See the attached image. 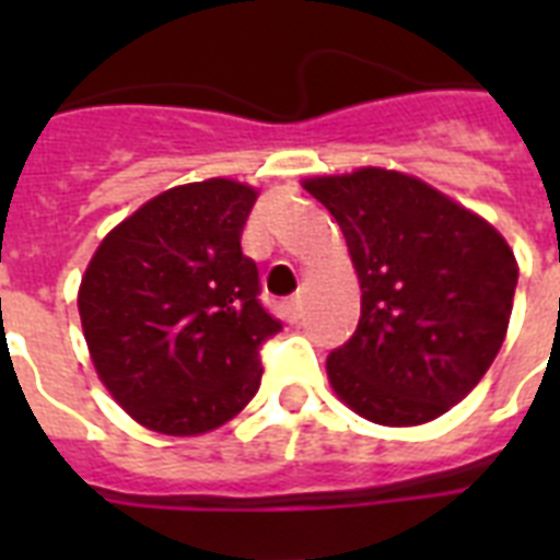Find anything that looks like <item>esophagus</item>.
<instances>
[{
  "mask_svg": "<svg viewBox=\"0 0 560 560\" xmlns=\"http://www.w3.org/2000/svg\"><path fill=\"white\" fill-rule=\"evenodd\" d=\"M302 311H305V299L302 296H293L284 302V314H288L290 323H299V319H302Z\"/></svg>",
  "mask_w": 560,
  "mask_h": 560,
  "instance_id": "obj_1",
  "label": "esophagus"
}]
</instances>
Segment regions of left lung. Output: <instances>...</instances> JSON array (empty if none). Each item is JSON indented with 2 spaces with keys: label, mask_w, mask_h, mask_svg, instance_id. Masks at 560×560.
<instances>
[{
  "label": "left lung",
  "mask_w": 560,
  "mask_h": 560,
  "mask_svg": "<svg viewBox=\"0 0 560 560\" xmlns=\"http://www.w3.org/2000/svg\"><path fill=\"white\" fill-rule=\"evenodd\" d=\"M340 223L360 323L325 363L334 395L383 427H416L468 395L503 346L517 258L477 211L404 171L307 177Z\"/></svg>",
  "instance_id": "obj_1"
}]
</instances>
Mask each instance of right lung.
Segmentation results:
<instances>
[{
  "label": "right lung",
  "instance_id": "right-lung-1",
  "mask_svg": "<svg viewBox=\"0 0 560 560\" xmlns=\"http://www.w3.org/2000/svg\"><path fill=\"white\" fill-rule=\"evenodd\" d=\"M255 200L226 177L168 188L109 229L83 272L92 366L153 433L218 430L258 392V349L281 325L258 305V267L241 253Z\"/></svg>",
  "mask_w": 560,
  "mask_h": 560
}]
</instances>
